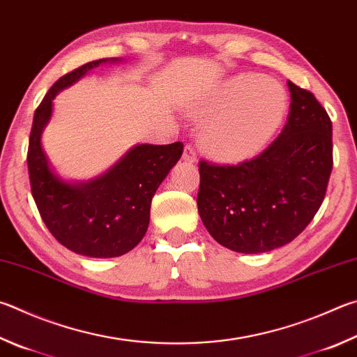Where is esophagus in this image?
Masks as SVG:
<instances>
[{
	"label": "esophagus",
	"instance_id": "1",
	"mask_svg": "<svg viewBox=\"0 0 357 357\" xmlns=\"http://www.w3.org/2000/svg\"><path fill=\"white\" fill-rule=\"evenodd\" d=\"M183 159H184L185 162H195V160H197V153H195V150H193L192 145H185V146H184Z\"/></svg>",
	"mask_w": 357,
	"mask_h": 357
}]
</instances>
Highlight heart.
<instances>
[{
    "instance_id": "b5f03b06",
    "label": "heart",
    "mask_w": 357,
    "mask_h": 357,
    "mask_svg": "<svg viewBox=\"0 0 357 357\" xmlns=\"http://www.w3.org/2000/svg\"><path fill=\"white\" fill-rule=\"evenodd\" d=\"M287 107V93L280 82L259 73L232 76L195 111L204 120L201 150L223 164L255 158L273 139Z\"/></svg>"
}]
</instances>
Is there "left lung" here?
Masks as SVG:
<instances>
[{
	"label": "left lung",
	"mask_w": 357,
	"mask_h": 357,
	"mask_svg": "<svg viewBox=\"0 0 357 357\" xmlns=\"http://www.w3.org/2000/svg\"><path fill=\"white\" fill-rule=\"evenodd\" d=\"M290 112L267 150L237 165L199 160L198 212L215 241L256 255L291 242L315 217L333 170V123L314 93L287 81Z\"/></svg>",
	"instance_id": "left-lung-1"
}]
</instances>
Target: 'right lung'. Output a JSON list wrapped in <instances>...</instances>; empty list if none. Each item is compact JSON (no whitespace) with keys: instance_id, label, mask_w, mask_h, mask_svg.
<instances>
[{"instance_id":"obj_1","label":"right lung","mask_w":357,"mask_h":357,"mask_svg":"<svg viewBox=\"0 0 357 357\" xmlns=\"http://www.w3.org/2000/svg\"><path fill=\"white\" fill-rule=\"evenodd\" d=\"M106 61L84 63L53 84L36 109L28 146L31 192L43 223L57 242L89 257L121 256L144 238L154 193L184 148L181 142L134 146L107 173L86 184H67L50 170L40 137L54 96Z\"/></svg>"}]
</instances>
